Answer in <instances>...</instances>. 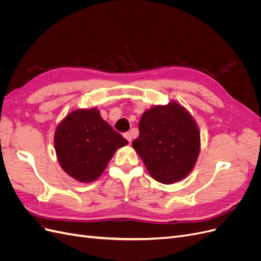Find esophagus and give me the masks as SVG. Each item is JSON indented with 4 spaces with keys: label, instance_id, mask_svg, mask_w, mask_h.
Masks as SVG:
<instances>
[{
    "label": "esophagus",
    "instance_id": "esophagus-1",
    "mask_svg": "<svg viewBox=\"0 0 261 261\" xmlns=\"http://www.w3.org/2000/svg\"><path fill=\"white\" fill-rule=\"evenodd\" d=\"M124 137L128 140V143H132V134L130 133H125L124 134Z\"/></svg>",
    "mask_w": 261,
    "mask_h": 261
}]
</instances>
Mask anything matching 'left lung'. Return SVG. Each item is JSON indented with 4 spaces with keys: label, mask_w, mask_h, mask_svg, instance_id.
Returning <instances> with one entry per match:
<instances>
[{
    "label": "left lung",
    "mask_w": 261,
    "mask_h": 261,
    "mask_svg": "<svg viewBox=\"0 0 261 261\" xmlns=\"http://www.w3.org/2000/svg\"><path fill=\"white\" fill-rule=\"evenodd\" d=\"M139 136L133 148L155 180L173 184L185 178L200 152V133L187 110L171 101L154 106L141 115Z\"/></svg>",
    "instance_id": "obj_1"
}]
</instances>
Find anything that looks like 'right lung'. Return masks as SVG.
Instances as JSON below:
<instances>
[{"label":"right lung","instance_id":"add662e5","mask_svg":"<svg viewBox=\"0 0 261 261\" xmlns=\"http://www.w3.org/2000/svg\"><path fill=\"white\" fill-rule=\"evenodd\" d=\"M126 145L128 141L101 117L97 108L70 112L54 134L55 152L61 168L82 183L97 179L116 150Z\"/></svg>","mask_w":261,"mask_h":261}]
</instances>
